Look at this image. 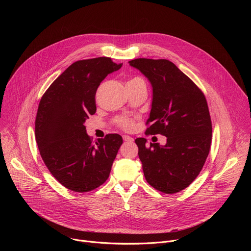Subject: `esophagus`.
<instances>
[{
  "label": "esophagus",
  "instance_id": "esophagus-1",
  "mask_svg": "<svg viewBox=\"0 0 251 251\" xmlns=\"http://www.w3.org/2000/svg\"><path fill=\"white\" fill-rule=\"evenodd\" d=\"M123 140H124L125 142H133V141H134V139H133L132 137L128 136V135H124V136H123Z\"/></svg>",
  "mask_w": 251,
  "mask_h": 251
}]
</instances>
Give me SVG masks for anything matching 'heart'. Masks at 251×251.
Listing matches in <instances>:
<instances>
[{
  "mask_svg": "<svg viewBox=\"0 0 251 251\" xmlns=\"http://www.w3.org/2000/svg\"><path fill=\"white\" fill-rule=\"evenodd\" d=\"M136 79H141L139 77H134L132 79H130L129 81H133V80H136ZM128 81V82H129ZM115 123L116 125H118L120 128L124 129V130H130L132 129L133 125H134V121L132 118L128 117V116H118L115 118Z\"/></svg>",
  "mask_w": 251,
  "mask_h": 251,
  "instance_id": "obj_1",
  "label": "heart"
}]
</instances>
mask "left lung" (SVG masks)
<instances>
[{
	"instance_id": "left-lung-1",
	"label": "left lung",
	"mask_w": 251,
	"mask_h": 251,
	"mask_svg": "<svg viewBox=\"0 0 251 251\" xmlns=\"http://www.w3.org/2000/svg\"><path fill=\"white\" fill-rule=\"evenodd\" d=\"M129 63L153 87L145 134L167 137L165 146L135 140L146 181L165 194L181 192L195 181L209 153L212 127L205 96L170 60L137 58Z\"/></svg>"
}]
</instances>
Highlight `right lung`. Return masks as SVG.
I'll list each match as a JSON object with an SVG mask.
<instances>
[{"instance_id": "obj_1", "label": "right lung", "mask_w": 251, "mask_h": 251, "mask_svg": "<svg viewBox=\"0 0 251 251\" xmlns=\"http://www.w3.org/2000/svg\"><path fill=\"white\" fill-rule=\"evenodd\" d=\"M122 64L110 57L77 60L44 93L35 117V141L50 174L66 189L87 193L109 176L122 137L108 134L95 144L85 120L96 112L100 82Z\"/></svg>"}]
</instances>
